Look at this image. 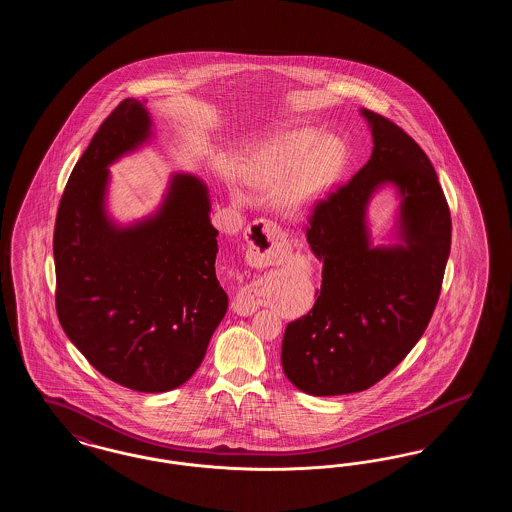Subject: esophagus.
I'll list each match as a JSON object with an SVG mask.
<instances>
[{
	"mask_svg": "<svg viewBox=\"0 0 512 512\" xmlns=\"http://www.w3.org/2000/svg\"><path fill=\"white\" fill-rule=\"evenodd\" d=\"M245 240H247V261L251 265H257V267L280 265L290 253V244H288L286 236L270 220L255 222L245 232ZM232 307L238 315H244V317L245 315H253L257 311V303L247 290L238 293Z\"/></svg>",
	"mask_w": 512,
	"mask_h": 512,
	"instance_id": "esophagus-1",
	"label": "esophagus"
}]
</instances>
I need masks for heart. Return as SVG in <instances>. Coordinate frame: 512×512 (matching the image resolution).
I'll list each match as a JSON object with an SVG mask.
<instances>
[{
	"mask_svg": "<svg viewBox=\"0 0 512 512\" xmlns=\"http://www.w3.org/2000/svg\"><path fill=\"white\" fill-rule=\"evenodd\" d=\"M345 161L347 149L336 136L317 126H295L255 147L242 176L251 188L274 192L286 217H305L334 190Z\"/></svg>",
	"mask_w": 512,
	"mask_h": 512,
	"instance_id": "heart-1",
	"label": "heart"
}]
</instances>
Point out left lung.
I'll return each instance as SVG.
<instances>
[{
	"instance_id": "1",
	"label": "left lung",
	"mask_w": 512,
	"mask_h": 512,
	"mask_svg": "<svg viewBox=\"0 0 512 512\" xmlns=\"http://www.w3.org/2000/svg\"><path fill=\"white\" fill-rule=\"evenodd\" d=\"M359 113L372 155L311 217L322 286L282 341L284 374L318 397L366 390L407 357L436 309L451 249L449 207L426 153L382 115ZM384 187L398 203L385 242L374 243L367 209Z\"/></svg>"
}]
</instances>
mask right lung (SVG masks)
<instances>
[{"instance_id": "1", "label": "right lung", "mask_w": 512, "mask_h": 512, "mask_svg": "<svg viewBox=\"0 0 512 512\" xmlns=\"http://www.w3.org/2000/svg\"><path fill=\"white\" fill-rule=\"evenodd\" d=\"M153 136L146 99H124L74 165L53 234L55 305L67 338L103 376L144 393L188 382L228 309L201 178L172 172L142 219L122 224L109 213V167Z\"/></svg>"}]
</instances>
